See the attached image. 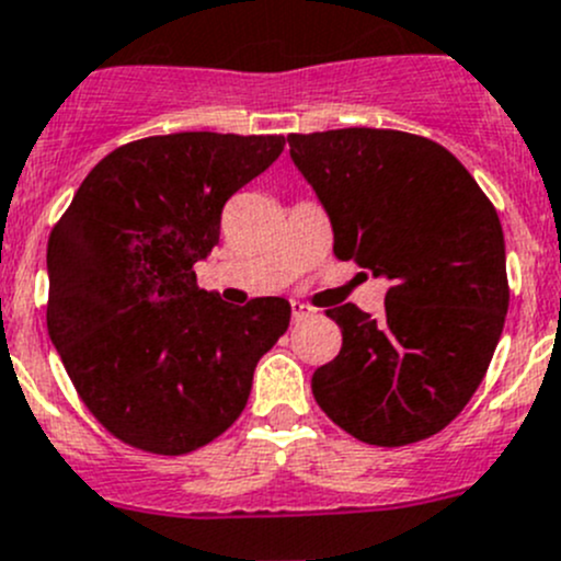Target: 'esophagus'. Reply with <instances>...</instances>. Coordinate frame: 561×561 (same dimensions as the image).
<instances>
[{"label":"esophagus","mask_w":561,"mask_h":561,"mask_svg":"<svg viewBox=\"0 0 561 561\" xmlns=\"http://www.w3.org/2000/svg\"><path fill=\"white\" fill-rule=\"evenodd\" d=\"M290 309H293V320H307V318H312L314 314V309L309 307V304H301V301H293L290 304Z\"/></svg>","instance_id":"esophagus-1"}]
</instances>
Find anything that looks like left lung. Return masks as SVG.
<instances>
[{
	"label": "left lung",
	"mask_w": 561,
	"mask_h": 561,
	"mask_svg": "<svg viewBox=\"0 0 561 561\" xmlns=\"http://www.w3.org/2000/svg\"><path fill=\"white\" fill-rule=\"evenodd\" d=\"M290 159L329 214L334 254L389 276L383 318L329 309L334 362L312 375L325 416L373 447L425 442L482 383L510 307L496 208L463 164L391 128L290 134Z\"/></svg>",
	"instance_id": "8db88e82"
}]
</instances>
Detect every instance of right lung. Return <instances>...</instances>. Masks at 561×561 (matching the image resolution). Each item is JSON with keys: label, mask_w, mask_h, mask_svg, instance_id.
I'll return each mask as SVG.
<instances>
[{"label": "right lung", "mask_w": 561, "mask_h": 561, "mask_svg": "<svg viewBox=\"0 0 561 561\" xmlns=\"http://www.w3.org/2000/svg\"><path fill=\"white\" fill-rule=\"evenodd\" d=\"M285 139L148 136L92 167L48 236V336L92 416L134 449L186 455L241 416L260 356L290 325L285 298L230 307L194 263L221 208Z\"/></svg>", "instance_id": "add662e5"}]
</instances>
